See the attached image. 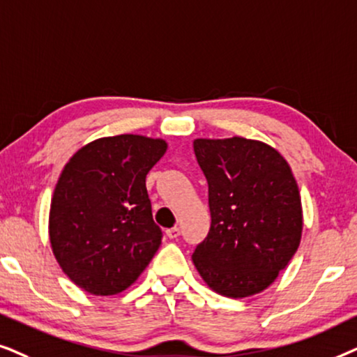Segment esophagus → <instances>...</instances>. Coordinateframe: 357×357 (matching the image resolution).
<instances>
[{
	"label": "esophagus",
	"instance_id": "esophagus-1",
	"mask_svg": "<svg viewBox=\"0 0 357 357\" xmlns=\"http://www.w3.org/2000/svg\"><path fill=\"white\" fill-rule=\"evenodd\" d=\"M166 235H168V238H171V240H176V238H178L179 235H181V230H179L178 227L168 228V230H166Z\"/></svg>",
	"mask_w": 357,
	"mask_h": 357
}]
</instances>
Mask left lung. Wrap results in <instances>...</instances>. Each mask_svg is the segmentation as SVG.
<instances>
[{
	"label": "left lung",
	"instance_id": "8db88e82",
	"mask_svg": "<svg viewBox=\"0 0 357 357\" xmlns=\"http://www.w3.org/2000/svg\"><path fill=\"white\" fill-rule=\"evenodd\" d=\"M208 184L211 230L192 253L204 282L225 297L268 289L301 245L302 202L278 150L243 137L196 139Z\"/></svg>",
	"mask_w": 357,
	"mask_h": 357
}]
</instances>
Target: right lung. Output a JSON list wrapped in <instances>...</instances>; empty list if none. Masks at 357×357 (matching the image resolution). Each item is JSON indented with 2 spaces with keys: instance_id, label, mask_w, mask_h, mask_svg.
Returning <instances> with one entry per match:
<instances>
[{
  "instance_id": "obj_1",
  "label": "right lung",
  "mask_w": 357,
  "mask_h": 357,
  "mask_svg": "<svg viewBox=\"0 0 357 357\" xmlns=\"http://www.w3.org/2000/svg\"><path fill=\"white\" fill-rule=\"evenodd\" d=\"M161 139L102 137L71 156L50 204L49 236L70 281L94 296L130 287L161 245L145 179L165 155Z\"/></svg>"
}]
</instances>
